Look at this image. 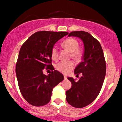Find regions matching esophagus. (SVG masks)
<instances>
[{
    "instance_id": "esophagus-1",
    "label": "esophagus",
    "mask_w": 122,
    "mask_h": 122,
    "mask_svg": "<svg viewBox=\"0 0 122 122\" xmlns=\"http://www.w3.org/2000/svg\"><path fill=\"white\" fill-rule=\"evenodd\" d=\"M64 80H67V77L66 76H64Z\"/></svg>"
}]
</instances>
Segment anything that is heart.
<instances>
[{"instance_id":"b5f03b06","label":"heart","mask_w":122,"mask_h":122,"mask_svg":"<svg viewBox=\"0 0 122 122\" xmlns=\"http://www.w3.org/2000/svg\"><path fill=\"white\" fill-rule=\"evenodd\" d=\"M61 45L64 48L70 52V57L76 62H79L82 59L83 52L81 48H79L78 42L74 38H68L62 42ZM51 57L53 60L58 59V52L56 46H53L51 50ZM75 64L71 60L67 61H61L56 65V69L64 74H67L73 69Z\"/></svg>"}]
</instances>
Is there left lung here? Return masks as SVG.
Masks as SVG:
<instances>
[{"label": "left lung", "instance_id": "1", "mask_svg": "<svg viewBox=\"0 0 122 122\" xmlns=\"http://www.w3.org/2000/svg\"><path fill=\"white\" fill-rule=\"evenodd\" d=\"M68 36L78 37L84 44L83 61L74 69V74L78 76V81L72 77L67 79L72 83L66 91L67 102L76 108H82L89 105L97 97L103 85L106 71V64L102 46L97 39L88 32L74 31Z\"/></svg>", "mask_w": 122, "mask_h": 122}]
</instances>
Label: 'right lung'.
Returning a JSON list of instances; mask_svg holds the SVG:
<instances>
[{
	"label": "right lung",
	"mask_w": 122,
	"mask_h": 122,
	"mask_svg": "<svg viewBox=\"0 0 122 122\" xmlns=\"http://www.w3.org/2000/svg\"><path fill=\"white\" fill-rule=\"evenodd\" d=\"M66 32H37L22 45L16 65V74L20 93L29 104L42 106L51 100L53 89L64 80L62 74L52 65L51 50ZM45 68L52 70L48 76Z\"/></svg>",
	"instance_id": "right-lung-1"
}]
</instances>
